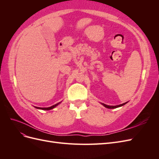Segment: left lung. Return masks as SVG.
Wrapping results in <instances>:
<instances>
[{
	"label": "left lung",
	"instance_id": "left-lung-1",
	"mask_svg": "<svg viewBox=\"0 0 159 159\" xmlns=\"http://www.w3.org/2000/svg\"><path fill=\"white\" fill-rule=\"evenodd\" d=\"M127 103V102L121 104V105H115V106H113V105H106V104H104V103H102V104L103 105L104 107H105L106 108H108V109H115V108H117V107H121V106H123V105H125Z\"/></svg>",
	"mask_w": 159,
	"mask_h": 159
}]
</instances>
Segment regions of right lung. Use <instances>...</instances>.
<instances>
[{"label": "right lung", "instance_id": "obj_1", "mask_svg": "<svg viewBox=\"0 0 159 159\" xmlns=\"http://www.w3.org/2000/svg\"><path fill=\"white\" fill-rule=\"evenodd\" d=\"M60 103H61V102H60V103H56V104H55V105H52V106H51V107H35L37 108V109H42V110H50V109H52L53 108L56 107L57 106V105H58Z\"/></svg>", "mask_w": 159, "mask_h": 159}]
</instances>
